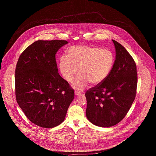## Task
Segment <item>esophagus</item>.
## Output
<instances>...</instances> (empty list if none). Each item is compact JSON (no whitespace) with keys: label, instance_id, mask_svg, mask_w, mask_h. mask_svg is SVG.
<instances>
[{"label":"esophagus","instance_id":"esophagus-1","mask_svg":"<svg viewBox=\"0 0 156 156\" xmlns=\"http://www.w3.org/2000/svg\"><path fill=\"white\" fill-rule=\"evenodd\" d=\"M79 94H80L79 93H78V92H76V91L75 92V96H78Z\"/></svg>","mask_w":156,"mask_h":156}]
</instances>
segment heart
<instances>
[{
    "mask_svg": "<svg viewBox=\"0 0 156 156\" xmlns=\"http://www.w3.org/2000/svg\"><path fill=\"white\" fill-rule=\"evenodd\" d=\"M58 62V69L62 78L72 82L78 69L80 74L72 83L77 90H83L91 83H102L109 75L114 63V55L108 49L89 46L78 45L70 48Z\"/></svg>",
    "mask_w": 156,
    "mask_h": 156,
    "instance_id": "b5f03b06",
    "label": "heart"
}]
</instances>
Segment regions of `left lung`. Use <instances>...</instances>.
I'll list each match as a JSON object with an SVG mask.
<instances>
[{"mask_svg": "<svg viewBox=\"0 0 156 156\" xmlns=\"http://www.w3.org/2000/svg\"><path fill=\"white\" fill-rule=\"evenodd\" d=\"M112 41L116 55L112 70L101 84L85 93L87 119L102 127H110L121 122L136 94V63L123 46L115 40Z\"/></svg>", "mask_w": 156, "mask_h": 156, "instance_id": "obj_1", "label": "left lung"}]
</instances>
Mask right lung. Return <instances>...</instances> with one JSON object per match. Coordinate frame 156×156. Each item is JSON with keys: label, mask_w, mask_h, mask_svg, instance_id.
Wrapping results in <instances>:
<instances>
[{"label": "right lung", "mask_w": 156, "mask_h": 156, "mask_svg": "<svg viewBox=\"0 0 156 156\" xmlns=\"http://www.w3.org/2000/svg\"><path fill=\"white\" fill-rule=\"evenodd\" d=\"M64 40L35 41L20 55L15 69V96L27 118L42 128L62 123L75 96L58 73L57 52Z\"/></svg>", "instance_id": "obj_1"}]
</instances>
